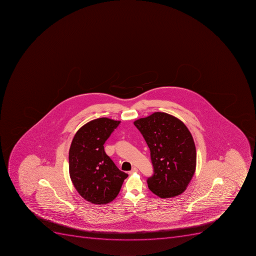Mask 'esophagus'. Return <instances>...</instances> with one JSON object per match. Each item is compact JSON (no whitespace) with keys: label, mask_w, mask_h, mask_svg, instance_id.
Listing matches in <instances>:
<instances>
[{"label":"esophagus","mask_w":256,"mask_h":256,"mask_svg":"<svg viewBox=\"0 0 256 256\" xmlns=\"http://www.w3.org/2000/svg\"><path fill=\"white\" fill-rule=\"evenodd\" d=\"M138 172L137 168L134 167L133 168H132V170H131L130 171L129 174H134V172Z\"/></svg>","instance_id":"obj_1"}]
</instances>
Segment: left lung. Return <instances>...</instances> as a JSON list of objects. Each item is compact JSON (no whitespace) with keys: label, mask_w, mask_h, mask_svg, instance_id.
I'll list each match as a JSON object with an SVG mask.
<instances>
[{"label":"left lung","mask_w":256,"mask_h":256,"mask_svg":"<svg viewBox=\"0 0 256 256\" xmlns=\"http://www.w3.org/2000/svg\"><path fill=\"white\" fill-rule=\"evenodd\" d=\"M134 124L150 149L154 174L146 182L150 192L164 198L183 193L196 168V145L188 128L178 118L160 112Z\"/></svg>","instance_id":"left-lung-1"}]
</instances>
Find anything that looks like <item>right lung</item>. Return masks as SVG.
<instances>
[{"label": "right lung", "mask_w": 256, "mask_h": 256, "mask_svg": "<svg viewBox=\"0 0 256 256\" xmlns=\"http://www.w3.org/2000/svg\"><path fill=\"white\" fill-rule=\"evenodd\" d=\"M120 122L107 118L90 120L77 131L70 148V176L74 186L84 200L97 205L112 202L128 176L104 148Z\"/></svg>", "instance_id": "right-lung-1"}]
</instances>
